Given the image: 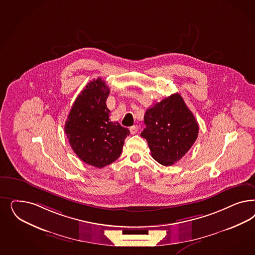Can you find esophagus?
I'll return each mask as SVG.
<instances>
[{
  "instance_id": "1",
  "label": "esophagus",
  "mask_w": 255,
  "mask_h": 255,
  "mask_svg": "<svg viewBox=\"0 0 255 255\" xmlns=\"http://www.w3.org/2000/svg\"><path fill=\"white\" fill-rule=\"evenodd\" d=\"M129 130H130L131 134H136L137 132L139 131V127L138 126H132V127H130Z\"/></svg>"
}]
</instances>
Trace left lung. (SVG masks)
<instances>
[{
  "label": "left lung",
  "instance_id": "8db88e82",
  "mask_svg": "<svg viewBox=\"0 0 255 255\" xmlns=\"http://www.w3.org/2000/svg\"><path fill=\"white\" fill-rule=\"evenodd\" d=\"M144 124L140 136L147 140L152 156L164 166L181 159L197 139V121L177 93L147 109Z\"/></svg>",
  "mask_w": 255,
  "mask_h": 255
}]
</instances>
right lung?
Listing matches in <instances>:
<instances>
[{
	"label": "right lung",
	"instance_id": "add662e5",
	"mask_svg": "<svg viewBox=\"0 0 255 255\" xmlns=\"http://www.w3.org/2000/svg\"><path fill=\"white\" fill-rule=\"evenodd\" d=\"M110 89L99 78L90 82L77 97L68 115L66 132L75 154L86 164L103 168L122 153L128 128L110 119L106 100Z\"/></svg>",
	"mask_w": 255,
	"mask_h": 255
}]
</instances>
